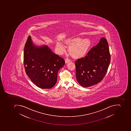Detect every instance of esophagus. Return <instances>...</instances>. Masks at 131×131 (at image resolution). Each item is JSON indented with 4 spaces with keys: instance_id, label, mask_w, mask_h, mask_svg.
Instances as JSON below:
<instances>
[{
    "instance_id": "esophagus-1",
    "label": "esophagus",
    "mask_w": 131,
    "mask_h": 131,
    "mask_svg": "<svg viewBox=\"0 0 131 131\" xmlns=\"http://www.w3.org/2000/svg\"><path fill=\"white\" fill-rule=\"evenodd\" d=\"M70 61H71V60L68 59V58H67V59H65V63H68V62Z\"/></svg>"
}]
</instances>
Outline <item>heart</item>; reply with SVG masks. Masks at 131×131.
Here are the masks:
<instances>
[{"instance_id":"1","label":"heart","mask_w":131,"mask_h":131,"mask_svg":"<svg viewBox=\"0 0 131 131\" xmlns=\"http://www.w3.org/2000/svg\"><path fill=\"white\" fill-rule=\"evenodd\" d=\"M66 43L70 45L69 47V51L71 54L75 58L81 57L84 56L88 52L90 45L89 40H81L79 38L68 39L66 40ZM56 47L60 52L64 51V46L61 43L57 42Z\"/></svg>"}]
</instances>
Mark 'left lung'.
Wrapping results in <instances>:
<instances>
[{
    "instance_id": "obj_1",
    "label": "left lung",
    "mask_w": 131,
    "mask_h": 131,
    "mask_svg": "<svg viewBox=\"0 0 131 131\" xmlns=\"http://www.w3.org/2000/svg\"><path fill=\"white\" fill-rule=\"evenodd\" d=\"M107 40L102 38L84 58L75 61L76 77L79 84L87 87L98 83L105 77L110 62Z\"/></svg>"
}]
</instances>
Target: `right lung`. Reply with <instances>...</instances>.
<instances>
[{"label":"right lung","mask_w":131,"mask_h":131,"mask_svg":"<svg viewBox=\"0 0 131 131\" xmlns=\"http://www.w3.org/2000/svg\"><path fill=\"white\" fill-rule=\"evenodd\" d=\"M24 62L26 74L36 85L50 89L57 80L58 72L65 64L63 58L46 45L37 46L28 36L24 47Z\"/></svg>","instance_id":"obj_1"}]
</instances>
